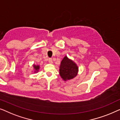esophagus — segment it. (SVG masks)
Instances as JSON below:
<instances>
[{"label":"esophagus","mask_w":120,"mask_h":120,"mask_svg":"<svg viewBox=\"0 0 120 120\" xmlns=\"http://www.w3.org/2000/svg\"><path fill=\"white\" fill-rule=\"evenodd\" d=\"M48 61L49 62L50 64H53V60H52V59H49L48 60Z\"/></svg>","instance_id":"34e87169"}]
</instances>
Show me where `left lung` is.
I'll return each mask as SVG.
<instances>
[{"label":"left lung","instance_id":"1","mask_svg":"<svg viewBox=\"0 0 120 120\" xmlns=\"http://www.w3.org/2000/svg\"><path fill=\"white\" fill-rule=\"evenodd\" d=\"M79 71L77 64L66 55L64 56L60 62L59 74L62 80L67 82L77 76Z\"/></svg>","mask_w":120,"mask_h":120}]
</instances>
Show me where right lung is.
I'll return each instance as SVG.
<instances>
[{
    "mask_svg": "<svg viewBox=\"0 0 120 120\" xmlns=\"http://www.w3.org/2000/svg\"><path fill=\"white\" fill-rule=\"evenodd\" d=\"M33 72L34 73H38V71L40 70V66L38 65H35V64H34L33 65Z\"/></svg>",
    "mask_w": 120,
    "mask_h": 120,
    "instance_id": "1",
    "label": "right lung"
}]
</instances>
